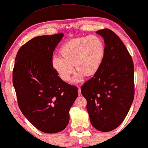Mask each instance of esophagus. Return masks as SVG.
<instances>
[{
	"instance_id": "esophagus-1",
	"label": "esophagus",
	"mask_w": 148,
	"mask_h": 148,
	"mask_svg": "<svg viewBox=\"0 0 148 148\" xmlns=\"http://www.w3.org/2000/svg\"><path fill=\"white\" fill-rule=\"evenodd\" d=\"M80 87H78V95L79 96H81L82 95V94H81V90H80Z\"/></svg>"
}]
</instances>
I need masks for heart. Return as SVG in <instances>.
Here are the masks:
<instances>
[{
  "mask_svg": "<svg viewBox=\"0 0 148 148\" xmlns=\"http://www.w3.org/2000/svg\"><path fill=\"white\" fill-rule=\"evenodd\" d=\"M61 58L54 57L52 66L60 78L68 82L74 72H78L72 80L80 82L83 76H92L101 67L105 55V47L101 37L97 35L81 37L68 40L60 49Z\"/></svg>",
  "mask_w": 148,
  "mask_h": 148,
  "instance_id": "heart-1",
  "label": "heart"
}]
</instances>
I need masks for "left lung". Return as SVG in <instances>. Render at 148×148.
<instances>
[{
	"mask_svg": "<svg viewBox=\"0 0 148 148\" xmlns=\"http://www.w3.org/2000/svg\"><path fill=\"white\" fill-rule=\"evenodd\" d=\"M103 37L105 55L99 70L81 87L92 125L111 132L126 117L134 98V66L121 39L109 29L97 32Z\"/></svg>",
	"mask_w": 148,
	"mask_h": 148,
	"instance_id": "obj_1",
	"label": "left lung"
}]
</instances>
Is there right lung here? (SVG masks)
<instances>
[{"label":"right lung","instance_id":"obj_1","mask_svg":"<svg viewBox=\"0 0 148 148\" xmlns=\"http://www.w3.org/2000/svg\"><path fill=\"white\" fill-rule=\"evenodd\" d=\"M63 33L35 37L22 45L16 56L12 84L24 116L46 134L62 132L78 97V88L58 76L52 66L53 52Z\"/></svg>","mask_w":148,"mask_h":148}]
</instances>
